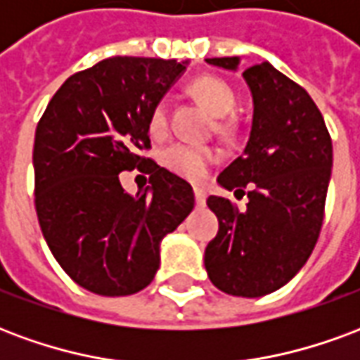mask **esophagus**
<instances>
[{"instance_id": "obj_1", "label": "esophagus", "mask_w": 360, "mask_h": 360, "mask_svg": "<svg viewBox=\"0 0 360 360\" xmlns=\"http://www.w3.org/2000/svg\"><path fill=\"white\" fill-rule=\"evenodd\" d=\"M195 200L196 206H204L206 204V195H204L202 188H195Z\"/></svg>"}]
</instances>
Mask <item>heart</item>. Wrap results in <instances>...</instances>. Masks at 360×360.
I'll use <instances>...</instances> for the list:
<instances>
[{"mask_svg":"<svg viewBox=\"0 0 360 360\" xmlns=\"http://www.w3.org/2000/svg\"><path fill=\"white\" fill-rule=\"evenodd\" d=\"M188 94L195 98L196 102L204 105L210 111L212 115H216L214 129L216 133L221 134L224 139H233L239 133V121L231 111L237 105V94L231 89V84H227L224 79L214 77V75H202L196 77L195 81L188 82ZM148 129L154 136H162L167 129V111L162 102H158L148 117ZM219 162V152L212 146H196V144H172L162 152V164L165 169H169L175 175H179L183 179L198 183L202 181L212 165Z\"/></svg>","mask_w":360,"mask_h":360,"instance_id":"heart-1","label":"heart"}]
</instances>
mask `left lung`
Masks as SVG:
<instances>
[{"instance_id":"1","label":"left lung","mask_w":360,"mask_h":360,"mask_svg":"<svg viewBox=\"0 0 360 360\" xmlns=\"http://www.w3.org/2000/svg\"><path fill=\"white\" fill-rule=\"evenodd\" d=\"M235 71L239 58L206 59ZM255 115L245 154L219 173L227 191L247 193V210L208 196L218 235L208 243L204 266L219 291L262 297L283 287L309 260L324 221L332 175V139L309 92L268 61L245 69ZM245 195V191H243Z\"/></svg>"}]
</instances>
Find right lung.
Returning a JSON list of instances; mask_svg holds the SVG:
<instances>
[{
  "label": "right lung",
  "instance_id": "obj_1",
  "mask_svg": "<svg viewBox=\"0 0 360 360\" xmlns=\"http://www.w3.org/2000/svg\"><path fill=\"white\" fill-rule=\"evenodd\" d=\"M187 61L110 58L71 75L34 136V204L44 239L75 283L103 297L139 293L160 268V243L195 208L193 187L141 150L148 117ZM150 185L134 197L118 173Z\"/></svg>",
  "mask_w": 360,
  "mask_h": 360
}]
</instances>
